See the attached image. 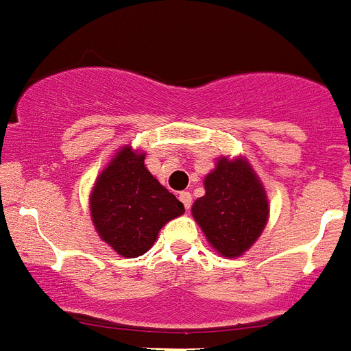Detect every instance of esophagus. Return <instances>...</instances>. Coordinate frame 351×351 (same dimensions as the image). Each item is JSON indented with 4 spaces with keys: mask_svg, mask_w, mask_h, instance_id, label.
Instances as JSON below:
<instances>
[{
    "mask_svg": "<svg viewBox=\"0 0 351 351\" xmlns=\"http://www.w3.org/2000/svg\"><path fill=\"white\" fill-rule=\"evenodd\" d=\"M178 198H180V202L184 203V207L189 210L191 205H193V196H191V193H187V191H184V193L178 194Z\"/></svg>",
    "mask_w": 351,
    "mask_h": 351,
    "instance_id": "34e87169",
    "label": "esophagus"
}]
</instances>
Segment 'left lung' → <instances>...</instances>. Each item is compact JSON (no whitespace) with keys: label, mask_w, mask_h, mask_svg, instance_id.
<instances>
[{"label":"left lung","mask_w":351,"mask_h":351,"mask_svg":"<svg viewBox=\"0 0 351 351\" xmlns=\"http://www.w3.org/2000/svg\"><path fill=\"white\" fill-rule=\"evenodd\" d=\"M205 191L193 205L194 219L223 257H239L266 226V191L243 158H221L205 178Z\"/></svg>","instance_id":"left-lung-1"}]
</instances>
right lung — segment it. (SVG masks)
<instances>
[{
	"label": "right lung",
	"mask_w": 351,
	"mask_h": 351,
	"mask_svg": "<svg viewBox=\"0 0 351 351\" xmlns=\"http://www.w3.org/2000/svg\"><path fill=\"white\" fill-rule=\"evenodd\" d=\"M184 205L144 167V153L125 146L105 167L90 194V216L99 237L123 257H139Z\"/></svg>",
	"instance_id": "add662e5"
}]
</instances>
